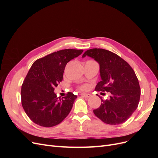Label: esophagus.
I'll return each instance as SVG.
<instances>
[{"instance_id":"34e87169","label":"esophagus","mask_w":158,"mask_h":158,"mask_svg":"<svg viewBox=\"0 0 158 158\" xmlns=\"http://www.w3.org/2000/svg\"><path fill=\"white\" fill-rule=\"evenodd\" d=\"M81 95H82V96L84 97V98H89L91 96V94H81Z\"/></svg>"}]
</instances>
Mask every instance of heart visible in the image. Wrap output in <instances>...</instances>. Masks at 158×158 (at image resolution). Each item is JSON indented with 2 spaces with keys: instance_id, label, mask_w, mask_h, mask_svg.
<instances>
[{
  "instance_id": "obj_1",
  "label": "heart",
  "mask_w": 158,
  "mask_h": 158,
  "mask_svg": "<svg viewBox=\"0 0 158 158\" xmlns=\"http://www.w3.org/2000/svg\"><path fill=\"white\" fill-rule=\"evenodd\" d=\"M87 88H88V86H87L86 85H82V86H81L80 89H83V90H85V89H87Z\"/></svg>"
}]
</instances>
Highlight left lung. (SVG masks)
<instances>
[{
  "label": "left lung",
  "mask_w": 158,
  "mask_h": 158,
  "mask_svg": "<svg viewBox=\"0 0 158 158\" xmlns=\"http://www.w3.org/2000/svg\"><path fill=\"white\" fill-rule=\"evenodd\" d=\"M88 56L99 64L102 80L95 90L111 93L109 99L103 100L94 110L95 115L109 125L125 123L137 109L140 88L135 71L117 54L103 49L87 50L82 57Z\"/></svg>",
  "instance_id": "1"
}]
</instances>
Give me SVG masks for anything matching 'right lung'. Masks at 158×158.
I'll use <instances>...</instances> for the list:
<instances>
[{"instance_id":"1","label":"right lung","mask_w":158,"mask_h":158,"mask_svg":"<svg viewBox=\"0 0 158 158\" xmlns=\"http://www.w3.org/2000/svg\"><path fill=\"white\" fill-rule=\"evenodd\" d=\"M82 52V49L60 50L33 63L21 89L22 107L33 123L51 127L67 117L77 96L69 92L59 99L54 90L63 80L66 64Z\"/></svg>"}]
</instances>
